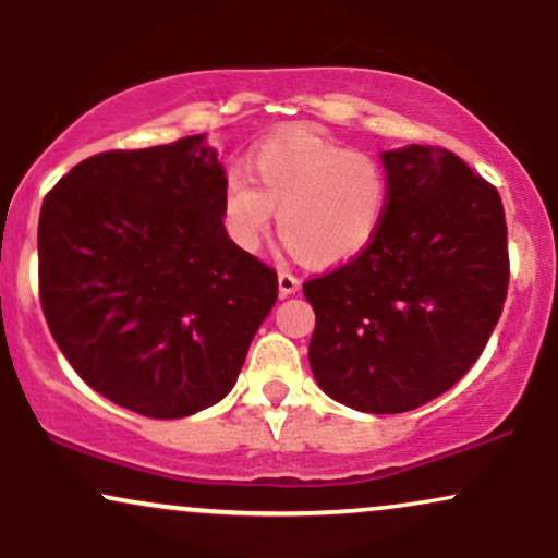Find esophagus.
Wrapping results in <instances>:
<instances>
[{"label": "esophagus", "instance_id": "esophagus-1", "mask_svg": "<svg viewBox=\"0 0 558 558\" xmlns=\"http://www.w3.org/2000/svg\"><path fill=\"white\" fill-rule=\"evenodd\" d=\"M299 286H301V280L293 272H288V270L278 272V288H280V293H283V296H291V293H296Z\"/></svg>", "mask_w": 558, "mask_h": 558}]
</instances>
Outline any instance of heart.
<instances>
[{"mask_svg":"<svg viewBox=\"0 0 558 558\" xmlns=\"http://www.w3.org/2000/svg\"><path fill=\"white\" fill-rule=\"evenodd\" d=\"M246 170L255 185L230 172L220 198L222 226L246 252H257L270 233L272 209L293 254L317 267L356 257L386 220V165L315 128L267 138L252 151Z\"/></svg>","mask_w":558,"mask_h":558,"instance_id":"heart-1","label":"heart"}]
</instances>
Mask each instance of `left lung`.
Segmentation results:
<instances>
[{"label":"left lung","mask_w":558,"mask_h":558,"mask_svg":"<svg viewBox=\"0 0 558 558\" xmlns=\"http://www.w3.org/2000/svg\"><path fill=\"white\" fill-rule=\"evenodd\" d=\"M386 220L364 252L306 280L310 364L319 388L369 414H399L466 375L509 288L496 185L451 151L412 144L383 155Z\"/></svg>","instance_id":"8db88e82"}]
</instances>
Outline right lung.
I'll use <instances>...</instances> for the list:
<instances>
[{
    "mask_svg": "<svg viewBox=\"0 0 558 558\" xmlns=\"http://www.w3.org/2000/svg\"><path fill=\"white\" fill-rule=\"evenodd\" d=\"M226 170L202 136L101 151L44 196L38 296L94 390L155 420L228 396L278 272L228 239Z\"/></svg>",
    "mask_w": 558,
    "mask_h": 558,
    "instance_id": "1",
    "label": "right lung"
}]
</instances>
